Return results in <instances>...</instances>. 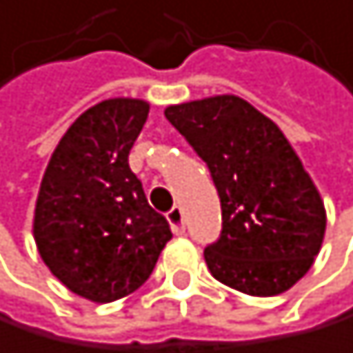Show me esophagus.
Masks as SVG:
<instances>
[{
  "label": "esophagus",
  "mask_w": 353,
  "mask_h": 353,
  "mask_svg": "<svg viewBox=\"0 0 353 353\" xmlns=\"http://www.w3.org/2000/svg\"><path fill=\"white\" fill-rule=\"evenodd\" d=\"M167 220H169V224H171L175 235H182L184 233V212H182V208H178V205L171 208L167 212Z\"/></svg>",
  "instance_id": "esophagus-1"
}]
</instances>
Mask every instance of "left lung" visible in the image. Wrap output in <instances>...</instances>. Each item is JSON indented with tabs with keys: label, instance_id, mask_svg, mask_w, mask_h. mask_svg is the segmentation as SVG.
Wrapping results in <instances>:
<instances>
[{
	"label": "left lung",
	"instance_id": "left-lung-1",
	"mask_svg": "<svg viewBox=\"0 0 353 353\" xmlns=\"http://www.w3.org/2000/svg\"><path fill=\"white\" fill-rule=\"evenodd\" d=\"M165 118L220 196L222 230L205 248L212 275L252 296L292 288L322 248L326 212L279 127L235 94L169 105Z\"/></svg>",
	"mask_w": 353,
	"mask_h": 353
}]
</instances>
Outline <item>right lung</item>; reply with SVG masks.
<instances>
[{
    "mask_svg": "<svg viewBox=\"0 0 353 353\" xmlns=\"http://www.w3.org/2000/svg\"><path fill=\"white\" fill-rule=\"evenodd\" d=\"M150 105L108 99L61 137L35 203L39 256L72 292L112 303L150 277L171 228L129 167Z\"/></svg>",
    "mask_w": 353,
    "mask_h": 353,
    "instance_id": "right-lung-1",
    "label": "right lung"
}]
</instances>
